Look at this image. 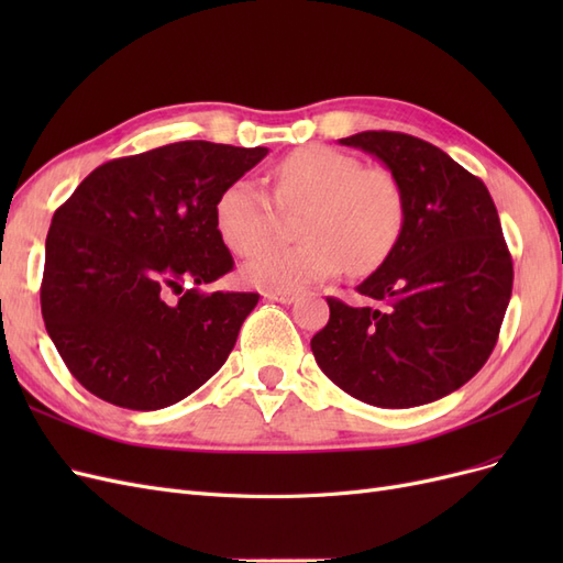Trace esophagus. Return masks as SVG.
Instances as JSON below:
<instances>
[{
	"mask_svg": "<svg viewBox=\"0 0 563 563\" xmlns=\"http://www.w3.org/2000/svg\"><path fill=\"white\" fill-rule=\"evenodd\" d=\"M265 300H272V302H282V305H291L296 302L298 294L296 291H265L263 294Z\"/></svg>",
	"mask_w": 563,
	"mask_h": 563,
	"instance_id": "esophagus-1",
	"label": "esophagus"
}]
</instances>
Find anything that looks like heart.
<instances>
[{
  "mask_svg": "<svg viewBox=\"0 0 563 563\" xmlns=\"http://www.w3.org/2000/svg\"><path fill=\"white\" fill-rule=\"evenodd\" d=\"M282 209L305 211V242L269 244L244 265V279L269 291H300L352 267L371 272L395 251L406 201L395 174L364 164L327 145H308L275 168ZM216 230L225 246L249 255L263 246L277 225V203L261 183L236 178L216 199Z\"/></svg>",
  "mask_w": 563,
  "mask_h": 563,
  "instance_id": "obj_1",
  "label": "heart"
}]
</instances>
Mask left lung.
Masks as SVG:
<instances>
[{"instance_id":"left-lung-1","label":"left lung","mask_w":563,"mask_h":563,"mask_svg":"<svg viewBox=\"0 0 563 563\" xmlns=\"http://www.w3.org/2000/svg\"><path fill=\"white\" fill-rule=\"evenodd\" d=\"M340 145L395 174L406 220L387 261L356 291L378 308L329 300L312 338L319 368L347 395L413 408L463 387L490 356L512 296V258L486 185L416 135L364 131Z\"/></svg>"}]
</instances>
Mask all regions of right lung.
Returning <instances> with one entry per match:
<instances>
[{"instance_id":"add662e5","label":"right lung","mask_w":563,"mask_h":563,"mask_svg":"<svg viewBox=\"0 0 563 563\" xmlns=\"http://www.w3.org/2000/svg\"><path fill=\"white\" fill-rule=\"evenodd\" d=\"M265 155L209 141L155 147L98 166L54 213L42 317L91 395L157 411L225 364L261 296L195 286L234 267L216 230V199Z\"/></svg>"}]
</instances>
